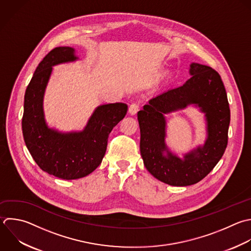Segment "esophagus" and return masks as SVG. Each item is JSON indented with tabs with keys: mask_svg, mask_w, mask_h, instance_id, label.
Returning <instances> with one entry per match:
<instances>
[{
	"mask_svg": "<svg viewBox=\"0 0 251 251\" xmlns=\"http://www.w3.org/2000/svg\"><path fill=\"white\" fill-rule=\"evenodd\" d=\"M139 108H140V104H139V103H137V102L131 103V104L129 105V108H128L129 114H130V115H135V114L138 112Z\"/></svg>",
	"mask_w": 251,
	"mask_h": 251,
	"instance_id": "esophagus-1",
	"label": "esophagus"
}]
</instances>
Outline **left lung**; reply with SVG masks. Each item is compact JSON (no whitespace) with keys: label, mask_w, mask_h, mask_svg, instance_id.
<instances>
[{"label":"left lung","mask_w":251,"mask_h":251,"mask_svg":"<svg viewBox=\"0 0 251 251\" xmlns=\"http://www.w3.org/2000/svg\"><path fill=\"white\" fill-rule=\"evenodd\" d=\"M189 73L191 77L183 85L152 98L137 113L144 166L153 176L174 186L191 185L203 179L220 161L227 145L230 112L220 75L196 63L190 65ZM190 103L205 113L208 136L202 148L186 154L181 160L164 144L163 115Z\"/></svg>","instance_id":"left-lung-1"}]
</instances>
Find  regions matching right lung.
I'll use <instances>...</instances> for the list:
<instances>
[{"label": "right lung", "instance_id": "add662e5", "mask_svg": "<svg viewBox=\"0 0 251 251\" xmlns=\"http://www.w3.org/2000/svg\"><path fill=\"white\" fill-rule=\"evenodd\" d=\"M74 53L71 47H57L44 57L26 88L23 117L24 138L36 164L68 180L83 177L101 164L110 132L127 112L124 103L99 106L81 132L61 133L47 126L42 103L52 67L76 60Z\"/></svg>", "mask_w": 251, "mask_h": 251}]
</instances>
